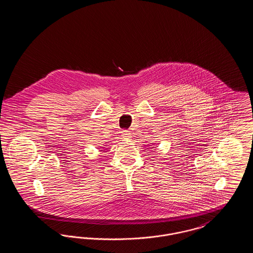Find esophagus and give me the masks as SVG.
I'll return each mask as SVG.
<instances>
[{"mask_svg": "<svg viewBox=\"0 0 253 253\" xmlns=\"http://www.w3.org/2000/svg\"><path fill=\"white\" fill-rule=\"evenodd\" d=\"M121 134L124 138H131V132L130 131H127V130H124L121 132Z\"/></svg>", "mask_w": 253, "mask_h": 253, "instance_id": "obj_1", "label": "esophagus"}]
</instances>
